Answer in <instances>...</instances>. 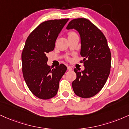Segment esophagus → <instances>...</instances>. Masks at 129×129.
Returning <instances> with one entry per match:
<instances>
[{
	"label": "esophagus",
	"instance_id": "obj_1",
	"mask_svg": "<svg viewBox=\"0 0 129 129\" xmlns=\"http://www.w3.org/2000/svg\"><path fill=\"white\" fill-rule=\"evenodd\" d=\"M67 68H68V69L69 71L72 70V68L71 67V66H67Z\"/></svg>",
	"mask_w": 129,
	"mask_h": 129
}]
</instances>
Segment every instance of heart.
<instances>
[{"label": "heart", "mask_w": 129, "mask_h": 129, "mask_svg": "<svg viewBox=\"0 0 129 129\" xmlns=\"http://www.w3.org/2000/svg\"><path fill=\"white\" fill-rule=\"evenodd\" d=\"M74 32H73V31H70V32L68 33V37H69V36L72 35L74 34ZM68 59H69V58H68Z\"/></svg>", "instance_id": "heart-1"}]
</instances>
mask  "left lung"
<instances>
[{"instance_id": "left-lung-1", "label": "left lung", "mask_w": 129, "mask_h": 129, "mask_svg": "<svg viewBox=\"0 0 129 129\" xmlns=\"http://www.w3.org/2000/svg\"><path fill=\"white\" fill-rule=\"evenodd\" d=\"M67 29H76L81 39V61L84 71L75 68L76 79L72 82L74 93L82 98L95 96L102 89L110 74L111 52L103 33L85 18H77L69 22Z\"/></svg>"}]
</instances>
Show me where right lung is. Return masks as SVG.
I'll return each mask as SVG.
<instances>
[{
    "instance_id": "add662e5",
    "label": "right lung",
    "mask_w": 129,
    "mask_h": 129,
    "mask_svg": "<svg viewBox=\"0 0 129 129\" xmlns=\"http://www.w3.org/2000/svg\"><path fill=\"white\" fill-rule=\"evenodd\" d=\"M69 19L43 22L29 35L22 53L24 79L33 94L49 99L57 94L59 82L67 68L60 64L50 68L46 55L53 51L58 34Z\"/></svg>"
}]
</instances>
